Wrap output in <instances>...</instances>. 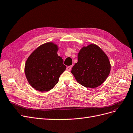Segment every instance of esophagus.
Instances as JSON below:
<instances>
[{
    "label": "esophagus",
    "instance_id": "esophagus-1",
    "mask_svg": "<svg viewBox=\"0 0 133 133\" xmlns=\"http://www.w3.org/2000/svg\"><path fill=\"white\" fill-rule=\"evenodd\" d=\"M72 67V66H67V71H71Z\"/></svg>",
    "mask_w": 133,
    "mask_h": 133
}]
</instances>
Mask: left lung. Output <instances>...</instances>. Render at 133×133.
Segmentation results:
<instances>
[{"label": "left lung", "instance_id": "1", "mask_svg": "<svg viewBox=\"0 0 133 133\" xmlns=\"http://www.w3.org/2000/svg\"><path fill=\"white\" fill-rule=\"evenodd\" d=\"M108 56L99 46L90 44L78 54V62L71 73L77 82L87 88H96L103 83L110 71Z\"/></svg>", "mask_w": 133, "mask_h": 133}]
</instances>
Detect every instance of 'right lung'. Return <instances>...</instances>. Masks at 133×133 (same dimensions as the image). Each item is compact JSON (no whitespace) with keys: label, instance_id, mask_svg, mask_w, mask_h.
Instances as JSON below:
<instances>
[{"label":"right lung","instance_id":"1","mask_svg":"<svg viewBox=\"0 0 133 133\" xmlns=\"http://www.w3.org/2000/svg\"><path fill=\"white\" fill-rule=\"evenodd\" d=\"M57 45L47 42L40 45L25 62V74L29 84L40 92L52 89L66 70L62 57L57 55Z\"/></svg>","mask_w":133,"mask_h":133}]
</instances>
